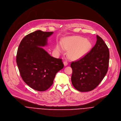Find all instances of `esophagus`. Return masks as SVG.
I'll return each instance as SVG.
<instances>
[{
    "label": "esophagus",
    "instance_id": "34e87169",
    "mask_svg": "<svg viewBox=\"0 0 121 121\" xmlns=\"http://www.w3.org/2000/svg\"><path fill=\"white\" fill-rule=\"evenodd\" d=\"M63 64H64V65L65 66H66L68 65V62L66 61H65L63 62Z\"/></svg>",
    "mask_w": 121,
    "mask_h": 121
}]
</instances>
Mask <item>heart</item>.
<instances>
[{
  "label": "heart",
  "instance_id": "obj_1",
  "mask_svg": "<svg viewBox=\"0 0 121 121\" xmlns=\"http://www.w3.org/2000/svg\"><path fill=\"white\" fill-rule=\"evenodd\" d=\"M62 47L69 50L68 56L72 60L79 59L85 55L91 47V42L80 36H70L64 38L61 43H57L56 50L61 52Z\"/></svg>",
  "mask_w": 121,
  "mask_h": 121
}]
</instances>
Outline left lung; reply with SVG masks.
Listing matches in <instances>:
<instances>
[{
	"mask_svg": "<svg viewBox=\"0 0 121 121\" xmlns=\"http://www.w3.org/2000/svg\"><path fill=\"white\" fill-rule=\"evenodd\" d=\"M90 52L78 60L72 62L71 80L78 91L86 92L97 87L106 74L109 62V49L99 36Z\"/></svg>",
	"mask_w": 121,
	"mask_h": 121,
	"instance_id": "left-lung-1",
	"label": "left lung"
}]
</instances>
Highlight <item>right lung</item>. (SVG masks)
Instances as JSON below:
<instances>
[{
    "label": "right lung",
    "instance_id": "right-lung-1",
    "mask_svg": "<svg viewBox=\"0 0 121 121\" xmlns=\"http://www.w3.org/2000/svg\"><path fill=\"white\" fill-rule=\"evenodd\" d=\"M53 32L40 30L24 37L17 49L16 62L21 77L28 86L45 91L53 84L56 74L64 67L61 59L51 56L42 48Z\"/></svg>",
    "mask_w": 121,
    "mask_h": 121
}]
</instances>
